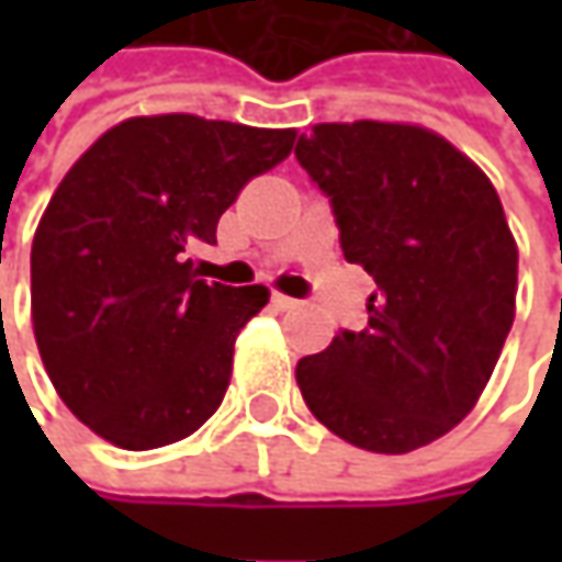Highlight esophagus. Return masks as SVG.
Returning a JSON list of instances; mask_svg holds the SVG:
<instances>
[{
    "instance_id": "esophagus-1",
    "label": "esophagus",
    "mask_w": 562,
    "mask_h": 562,
    "mask_svg": "<svg viewBox=\"0 0 562 562\" xmlns=\"http://www.w3.org/2000/svg\"><path fill=\"white\" fill-rule=\"evenodd\" d=\"M271 303H274V306H278V310H293V306H296V300H293V296H288V293H271Z\"/></svg>"
}]
</instances>
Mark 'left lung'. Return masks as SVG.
<instances>
[{"mask_svg": "<svg viewBox=\"0 0 562 562\" xmlns=\"http://www.w3.org/2000/svg\"><path fill=\"white\" fill-rule=\"evenodd\" d=\"M296 159L335 205L344 259L375 278L369 328L296 362L313 416L372 453L463 422L516 315L519 249L487 175L406 121L315 124Z\"/></svg>", "mask_w": 562, "mask_h": 562, "instance_id": "8db88e82", "label": "left lung"}]
</instances>
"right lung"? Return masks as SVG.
Listing matches in <instances>:
<instances>
[{
    "label": "right lung",
    "instance_id": "right-lung-1",
    "mask_svg": "<svg viewBox=\"0 0 562 562\" xmlns=\"http://www.w3.org/2000/svg\"><path fill=\"white\" fill-rule=\"evenodd\" d=\"M293 127L137 115L55 187L31 247L36 350L65 406L121 450L193 435L225 400L234 340L269 288L205 284L193 249L291 156Z\"/></svg>",
    "mask_w": 562,
    "mask_h": 562
}]
</instances>
